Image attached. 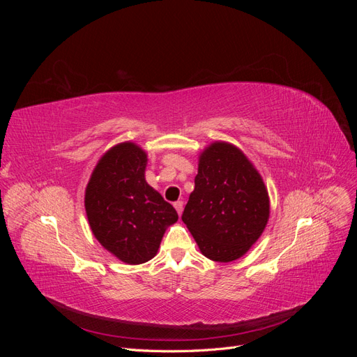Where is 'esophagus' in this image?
<instances>
[{
    "mask_svg": "<svg viewBox=\"0 0 357 357\" xmlns=\"http://www.w3.org/2000/svg\"><path fill=\"white\" fill-rule=\"evenodd\" d=\"M183 201H177V202H174V208L177 210V213H178V215H181V213H183Z\"/></svg>",
    "mask_w": 357,
    "mask_h": 357,
    "instance_id": "1",
    "label": "esophagus"
}]
</instances>
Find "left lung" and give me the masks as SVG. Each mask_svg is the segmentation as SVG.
<instances>
[{
  "instance_id": "1",
  "label": "left lung",
  "mask_w": 357,
  "mask_h": 357,
  "mask_svg": "<svg viewBox=\"0 0 357 357\" xmlns=\"http://www.w3.org/2000/svg\"><path fill=\"white\" fill-rule=\"evenodd\" d=\"M268 219V189L243 150L226 142L205 147L181 215L201 253L215 262L236 261L259 240Z\"/></svg>"
}]
</instances>
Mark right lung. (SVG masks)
<instances>
[{"label": "right lung", "mask_w": 357, "mask_h": 357, "mask_svg": "<svg viewBox=\"0 0 357 357\" xmlns=\"http://www.w3.org/2000/svg\"><path fill=\"white\" fill-rule=\"evenodd\" d=\"M147 153L132 142L113 146L96 162L84 190V208L98 243L119 261L155 257L177 211L144 177Z\"/></svg>", "instance_id": "add662e5"}]
</instances>
